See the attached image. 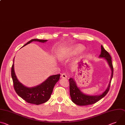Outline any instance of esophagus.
<instances>
[{
  "mask_svg": "<svg viewBox=\"0 0 125 125\" xmlns=\"http://www.w3.org/2000/svg\"><path fill=\"white\" fill-rule=\"evenodd\" d=\"M61 77L62 78H64V79H66L67 78V74L65 73H62L61 75Z\"/></svg>",
  "mask_w": 125,
  "mask_h": 125,
  "instance_id": "obj_1",
  "label": "esophagus"
}]
</instances>
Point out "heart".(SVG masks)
<instances>
[{"mask_svg":"<svg viewBox=\"0 0 125 125\" xmlns=\"http://www.w3.org/2000/svg\"><path fill=\"white\" fill-rule=\"evenodd\" d=\"M83 49H84V47L83 46H78L75 48L74 49V51L76 52V51H81V50H83ZM70 54H71V52H68L67 53H66V54L67 55H70Z\"/></svg>","mask_w":125,"mask_h":125,"instance_id":"heart-1","label":"heart"}]
</instances>
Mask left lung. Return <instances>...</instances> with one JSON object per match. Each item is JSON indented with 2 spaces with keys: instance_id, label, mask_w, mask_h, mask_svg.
I'll return each instance as SVG.
<instances>
[{
  "instance_id": "obj_1",
  "label": "left lung",
  "mask_w": 125,
  "mask_h": 125,
  "mask_svg": "<svg viewBox=\"0 0 125 125\" xmlns=\"http://www.w3.org/2000/svg\"><path fill=\"white\" fill-rule=\"evenodd\" d=\"M100 57H103L106 59L112 70V74L111 80L107 89L104 93L99 96H89L83 94L79 89L75 82L72 78L69 79V87H70V95L72 101L75 104L79 106H87L92 105L100 100L102 98L105 97L110 90L112 79L113 76V66L112 62V58L109 53L101 45V52Z\"/></svg>"
}]
</instances>
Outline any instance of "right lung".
<instances>
[{
    "label": "right lung",
    "mask_w": 125,
    "mask_h": 125,
    "mask_svg": "<svg viewBox=\"0 0 125 125\" xmlns=\"http://www.w3.org/2000/svg\"><path fill=\"white\" fill-rule=\"evenodd\" d=\"M47 41V40L33 39L28 42L23 46L32 41L45 42ZM60 76V74L51 76L41 84L35 87L27 88L20 83L17 79L14 70V63L11 67V77L16 93L26 102L30 104L40 105L47 102L50 97L54 86L59 80Z\"/></svg>",
    "instance_id": "obj_1"
}]
</instances>
